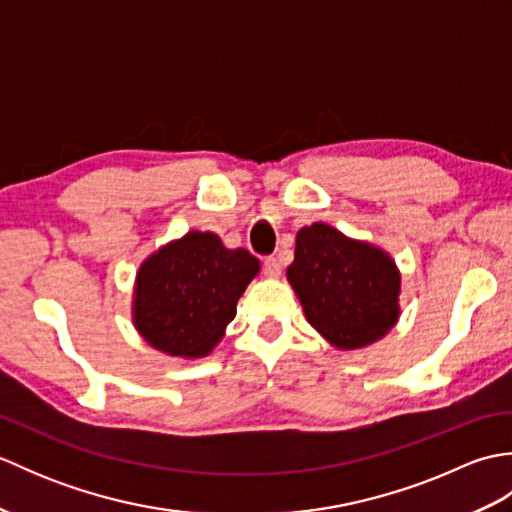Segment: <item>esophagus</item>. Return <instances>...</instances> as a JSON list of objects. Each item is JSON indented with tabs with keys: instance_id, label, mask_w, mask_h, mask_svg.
Segmentation results:
<instances>
[{
	"instance_id": "obj_1",
	"label": "esophagus",
	"mask_w": 512,
	"mask_h": 512,
	"mask_svg": "<svg viewBox=\"0 0 512 512\" xmlns=\"http://www.w3.org/2000/svg\"><path fill=\"white\" fill-rule=\"evenodd\" d=\"M264 273H266V277H268V279H277V277L281 275V264H279V259H275V257H268V259H264Z\"/></svg>"
}]
</instances>
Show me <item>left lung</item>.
I'll return each mask as SVG.
<instances>
[{
    "mask_svg": "<svg viewBox=\"0 0 512 512\" xmlns=\"http://www.w3.org/2000/svg\"><path fill=\"white\" fill-rule=\"evenodd\" d=\"M286 279L306 321L341 352L380 341L402 314V275L394 257L325 222L299 228Z\"/></svg>",
    "mask_w": 512,
    "mask_h": 512,
    "instance_id": "obj_1",
    "label": "left lung"
}]
</instances>
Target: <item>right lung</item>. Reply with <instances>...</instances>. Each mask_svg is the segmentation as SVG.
Listing matches in <instances>:
<instances>
[{
	"label": "right lung",
	"mask_w": 512,
	"mask_h": 512,
	"mask_svg": "<svg viewBox=\"0 0 512 512\" xmlns=\"http://www.w3.org/2000/svg\"><path fill=\"white\" fill-rule=\"evenodd\" d=\"M262 264L246 248H226L213 231L162 244L136 270L132 323L154 350L198 361L235 319L237 301Z\"/></svg>",
	"instance_id": "add662e5"
}]
</instances>
